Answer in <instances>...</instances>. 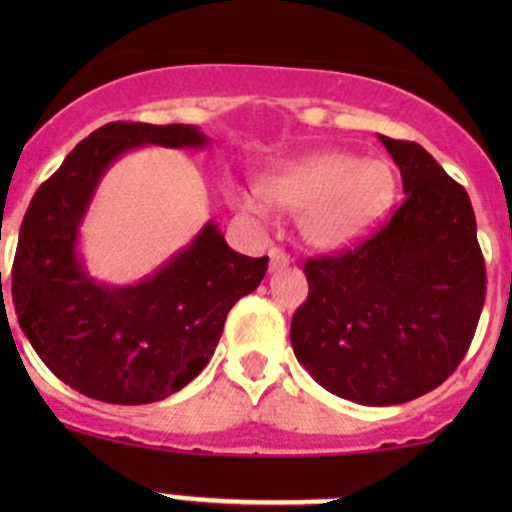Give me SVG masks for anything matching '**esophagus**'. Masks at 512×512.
Wrapping results in <instances>:
<instances>
[{
  "label": "esophagus",
  "mask_w": 512,
  "mask_h": 512,
  "mask_svg": "<svg viewBox=\"0 0 512 512\" xmlns=\"http://www.w3.org/2000/svg\"><path fill=\"white\" fill-rule=\"evenodd\" d=\"M289 262H292V260H289V255L285 250H280V247H272V250H270V270L272 272L285 270Z\"/></svg>",
  "instance_id": "34e87169"
}]
</instances>
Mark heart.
<instances>
[{
	"label": "heart",
	"instance_id": "b5f03b06",
	"mask_svg": "<svg viewBox=\"0 0 512 512\" xmlns=\"http://www.w3.org/2000/svg\"><path fill=\"white\" fill-rule=\"evenodd\" d=\"M399 190L396 170L379 158H359L347 151H314L285 160L262 178L260 190L232 193L237 208L265 223L267 199L299 210L304 240L319 250H349L379 230L391 213Z\"/></svg>",
	"mask_w": 512,
	"mask_h": 512
}]
</instances>
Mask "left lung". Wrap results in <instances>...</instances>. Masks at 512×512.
Wrapping results in <instances>:
<instances>
[{"label": "left lung", "instance_id": "1", "mask_svg": "<svg viewBox=\"0 0 512 512\" xmlns=\"http://www.w3.org/2000/svg\"><path fill=\"white\" fill-rule=\"evenodd\" d=\"M406 200L374 237L304 265L294 356L319 386L364 406L418 399L466 356L485 302V262L466 190L411 141L379 136Z\"/></svg>", "mask_w": 512, "mask_h": 512}]
</instances>
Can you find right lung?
<instances>
[{
  "mask_svg": "<svg viewBox=\"0 0 512 512\" xmlns=\"http://www.w3.org/2000/svg\"><path fill=\"white\" fill-rule=\"evenodd\" d=\"M143 146L208 148L198 126L106 123L36 190L12 267V299L39 359L71 389L106 404H153L183 389L213 356L232 304L255 292L267 257L232 250L208 220L133 285L89 275L81 225L106 170Z\"/></svg>",
  "mask_w": 512,
  "mask_h": 512,
  "instance_id": "add662e5",
  "label": "right lung"
}]
</instances>
